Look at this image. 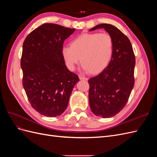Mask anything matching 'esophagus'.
<instances>
[{"label":"esophagus","mask_w":157,"mask_h":157,"mask_svg":"<svg viewBox=\"0 0 157 157\" xmlns=\"http://www.w3.org/2000/svg\"><path fill=\"white\" fill-rule=\"evenodd\" d=\"M79 78H80V80H88V79L86 77H82V76H79Z\"/></svg>","instance_id":"obj_1"}]
</instances>
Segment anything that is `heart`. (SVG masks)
<instances>
[{"instance_id": "1", "label": "heart", "mask_w": 157, "mask_h": 157, "mask_svg": "<svg viewBox=\"0 0 157 157\" xmlns=\"http://www.w3.org/2000/svg\"><path fill=\"white\" fill-rule=\"evenodd\" d=\"M113 40L107 33H84L71 42L70 46L61 48V54L66 67L75 69L80 58L82 69L91 74H98L105 69L112 58Z\"/></svg>"}]
</instances>
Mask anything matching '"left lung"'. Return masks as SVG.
Here are the masks:
<instances>
[{
    "instance_id": "8db88e82",
    "label": "left lung",
    "mask_w": 157,
    "mask_h": 157,
    "mask_svg": "<svg viewBox=\"0 0 157 157\" xmlns=\"http://www.w3.org/2000/svg\"><path fill=\"white\" fill-rule=\"evenodd\" d=\"M104 29L112 37L113 52L107 67L89 79V103L95 115L110 118L124 108L134 86L136 59L131 42L119 29L103 23L90 31Z\"/></svg>"
}]
</instances>
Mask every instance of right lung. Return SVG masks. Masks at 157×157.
I'll list each match as a JSON object with an SVG mask.
<instances>
[{
  "label": "right lung",
  "instance_id": "obj_1",
  "mask_svg": "<svg viewBox=\"0 0 157 157\" xmlns=\"http://www.w3.org/2000/svg\"><path fill=\"white\" fill-rule=\"evenodd\" d=\"M75 31L44 23L29 33L23 44V86L31 106L42 115H61L80 80L66 67L61 54L64 40Z\"/></svg>",
  "mask_w": 157,
  "mask_h": 157
}]
</instances>
